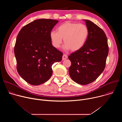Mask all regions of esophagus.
<instances>
[{"instance_id":"obj_1","label":"esophagus","mask_w":122,"mask_h":122,"mask_svg":"<svg viewBox=\"0 0 122 122\" xmlns=\"http://www.w3.org/2000/svg\"><path fill=\"white\" fill-rule=\"evenodd\" d=\"M67 55H66V54H64L63 56V57H62V59H63V60H66V59H67Z\"/></svg>"}]
</instances>
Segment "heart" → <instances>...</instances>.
Segmentation results:
<instances>
[{
	"label": "heart",
	"mask_w": 122,
	"mask_h": 122,
	"mask_svg": "<svg viewBox=\"0 0 122 122\" xmlns=\"http://www.w3.org/2000/svg\"><path fill=\"white\" fill-rule=\"evenodd\" d=\"M57 32L51 31L50 37L53 46L56 48L60 47L64 39L65 44L64 49L77 51L81 49L87 40L89 30L86 25L82 24L66 22L59 25Z\"/></svg>",
	"instance_id": "b5f03b06"
}]
</instances>
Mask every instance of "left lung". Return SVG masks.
Returning <instances> with one entry per match:
<instances>
[{
  "instance_id": "1",
  "label": "left lung",
  "mask_w": 122,
  "mask_h": 122,
  "mask_svg": "<svg viewBox=\"0 0 122 122\" xmlns=\"http://www.w3.org/2000/svg\"><path fill=\"white\" fill-rule=\"evenodd\" d=\"M89 35L84 46L68 56V71L72 80L86 85L95 81L105 67L109 53L107 38L103 30L92 22L84 20Z\"/></svg>"
}]
</instances>
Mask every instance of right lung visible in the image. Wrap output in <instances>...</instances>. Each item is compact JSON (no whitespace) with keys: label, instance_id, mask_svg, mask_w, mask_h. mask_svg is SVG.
Here are the masks:
<instances>
[{"label":"right lung","instance_id":"obj_1","mask_svg":"<svg viewBox=\"0 0 122 122\" xmlns=\"http://www.w3.org/2000/svg\"><path fill=\"white\" fill-rule=\"evenodd\" d=\"M58 21L35 20L21 29L14 46L16 68L27 82L38 85L47 81L53 73L51 66L62 60L63 53L51 44L50 34Z\"/></svg>","mask_w":122,"mask_h":122}]
</instances>
